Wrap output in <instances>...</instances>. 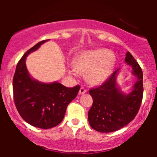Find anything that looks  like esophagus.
<instances>
[{"label":"esophagus","instance_id":"34e87169","mask_svg":"<svg viewBox=\"0 0 157 157\" xmlns=\"http://www.w3.org/2000/svg\"><path fill=\"white\" fill-rule=\"evenodd\" d=\"M86 89H85L84 87H83V86H82V87L80 89V91H79V94H80V95L84 94V93H86Z\"/></svg>","mask_w":157,"mask_h":157}]
</instances>
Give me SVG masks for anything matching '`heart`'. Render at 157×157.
<instances>
[{"label":"heart","mask_w":157,"mask_h":157,"mask_svg":"<svg viewBox=\"0 0 157 157\" xmlns=\"http://www.w3.org/2000/svg\"><path fill=\"white\" fill-rule=\"evenodd\" d=\"M115 56L108 49L90 50L80 54L74 58L72 73L77 71L86 74L88 82L93 85L104 83L111 75L115 66Z\"/></svg>","instance_id":"b5f03b06"}]
</instances>
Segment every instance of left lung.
<instances>
[{
    "instance_id": "obj_1",
    "label": "left lung",
    "mask_w": 157,
    "mask_h": 157,
    "mask_svg": "<svg viewBox=\"0 0 157 157\" xmlns=\"http://www.w3.org/2000/svg\"><path fill=\"white\" fill-rule=\"evenodd\" d=\"M125 55V63L131 66L132 75L137 77L130 93H123L117 83L120 69L102 86L90 90L93 102L88 112L89 123L99 132H113L124 128L135 118L140 109L144 93L143 72L129 52Z\"/></svg>"
}]
</instances>
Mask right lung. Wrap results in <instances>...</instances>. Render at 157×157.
<instances>
[{"label":"right lung","instance_id":"right-lung-1","mask_svg":"<svg viewBox=\"0 0 157 157\" xmlns=\"http://www.w3.org/2000/svg\"><path fill=\"white\" fill-rule=\"evenodd\" d=\"M48 40H43L28 50L19 61L13 79L16 107L20 116L34 127L48 129L62 121L67 105L77 96L80 86L66 87L55 81L42 83L30 76L26 59Z\"/></svg>","mask_w":157,"mask_h":157}]
</instances>
